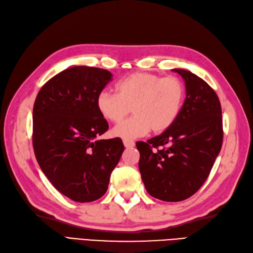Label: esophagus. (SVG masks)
<instances>
[{"instance_id":"34e87169","label":"esophagus","mask_w":253,"mask_h":253,"mask_svg":"<svg viewBox=\"0 0 253 253\" xmlns=\"http://www.w3.org/2000/svg\"><path fill=\"white\" fill-rule=\"evenodd\" d=\"M123 142H124L125 148H127V149H129V148H133V146H134V142H133L132 140L125 139L124 141H123Z\"/></svg>"}]
</instances>
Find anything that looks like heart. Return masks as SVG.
Listing matches in <instances>:
<instances>
[{
  "mask_svg": "<svg viewBox=\"0 0 253 253\" xmlns=\"http://www.w3.org/2000/svg\"><path fill=\"white\" fill-rule=\"evenodd\" d=\"M185 96L181 80L152 73H133L117 84V92L102 90L97 108L104 119L117 123L130 112L133 116L120 123L113 136L123 139L142 137L151 129L165 131L178 119Z\"/></svg>",
  "mask_w": 253,
  "mask_h": 253,
  "instance_id": "obj_1",
  "label": "heart"
}]
</instances>
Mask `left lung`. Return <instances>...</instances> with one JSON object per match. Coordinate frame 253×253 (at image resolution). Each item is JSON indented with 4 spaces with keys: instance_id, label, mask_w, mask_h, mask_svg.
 Listing matches in <instances>:
<instances>
[{
    "instance_id": "8db88e82",
    "label": "left lung",
    "mask_w": 253,
    "mask_h": 253,
    "mask_svg": "<svg viewBox=\"0 0 253 253\" xmlns=\"http://www.w3.org/2000/svg\"><path fill=\"white\" fill-rule=\"evenodd\" d=\"M184 80L186 97L178 119L160 136L136 143L146 191L164 202H181L201 189L223 141L222 110L215 91L203 79L173 69Z\"/></svg>"
}]
</instances>
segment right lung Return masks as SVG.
Here are the masks:
<instances>
[{
    "label": "right lung",
    "mask_w": 253,
    "mask_h": 253,
    "mask_svg": "<svg viewBox=\"0 0 253 253\" xmlns=\"http://www.w3.org/2000/svg\"><path fill=\"white\" fill-rule=\"evenodd\" d=\"M111 80L104 69L69 68L46 82L34 102L37 161L50 183L78 203L104 195L125 149L120 138L97 140L109 129L97 96Z\"/></svg>",
    "instance_id": "1"
}]
</instances>
